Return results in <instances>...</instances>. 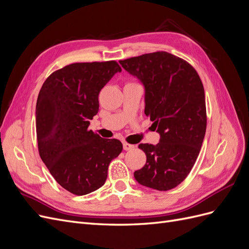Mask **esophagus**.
<instances>
[{
    "label": "esophagus",
    "mask_w": 249,
    "mask_h": 249,
    "mask_svg": "<svg viewBox=\"0 0 249 249\" xmlns=\"http://www.w3.org/2000/svg\"><path fill=\"white\" fill-rule=\"evenodd\" d=\"M123 145H124V150H131V149H133L135 147V145L130 144V143H126V142H124Z\"/></svg>",
    "instance_id": "obj_1"
}]
</instances>
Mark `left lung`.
Wrapping results in <instances>:
<instances>
[{"label": "left lung", "instance_id": "1", "mask_svg": "<svg viewBox=\"0 0 249 249\" xmlns=\"http://www.w3.org/2000/svg\"><path fill=\"white\" fill-rule=\"evenodd\" d=\"M144 86V113L160 134L141 143L146 163L134 172L140 185L167 191L179 185L196 161L207 129L205 90L193 67L167 52L120 60Z\"/></svg>", "mask_w": 249, "mask_h": 249}]
</instances>
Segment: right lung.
<instances>
[{
	"label": "right lung",
	"instance_id": "1",
	"mask_svg": "<svg viewBox=\"0 0 249 249\" xmlns=\"http://www.w3.org/2000/svg\"><path fill=\"white\" fill-rule=\"evenodd\" d=\"M116 61L72 63L53 72L36 103V134L41 160L65 190L85 195L107 179L110 162L123 150L117 139L88 130L99 112V93L116 72Z\"/></svg>",
	"mask_w": 249,
	"mask_h": 249
}]
</instances>
